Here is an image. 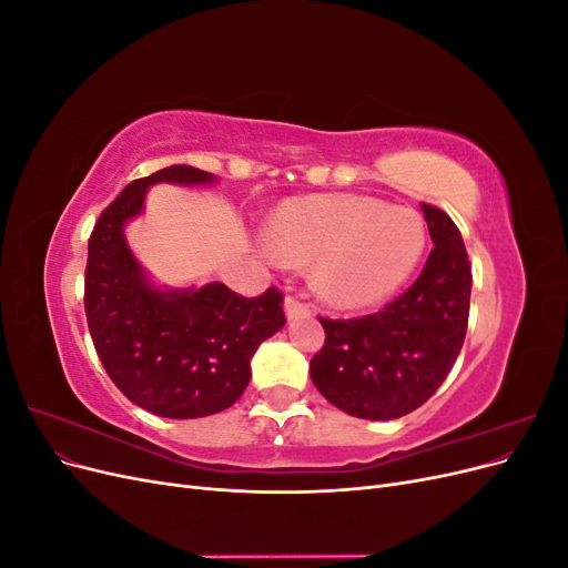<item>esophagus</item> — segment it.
<instances>
[{
    "label": "esophagus",
    "mask_w": 568,
    "mask_h": 568,
    "mask_svg": "<svg viewBox=\"0 0 568 568\" xmlns=\"http://www.w3.org/2000/svg\"><path fill=\"white\" fill-rule=\"evenodd\" d=\"M284 307H286V317L288 320H298V317L311 315V307H307L303 301H298L296 296H286Z\"/></svg>",
    "instance_id": "1"
}]
</instances>
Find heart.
<instances>
[{
    "instance_id": "heart-1",
    "label": "heart",
    "mask_w": 568,
    "mask_h": 568,
    "mask_svg": "<svg viewBox=\"0 0 568 568\" xmlns=\"http://www.w3.org/2000/svg\"><path fill=\"white\" fill-rule=\"evenodd\" d=\"M426 227L417 211L372 196L288 199L267 227V248L288 265H311L317 294L338 307H369L398 291L422 261Z\"/></svg>"
}]
</instances>
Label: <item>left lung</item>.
<instances>
[{
  "label": "left lung",
  "instance_id": "8db88e82",
  "mask_svg": "<svg viewBox=\"0 0 568 568\" xmlns=\"http://www.w3.org/2000/svg\"><path fill=\"white\" fill-rule=\"evenodd\" d=\"M422 211L434 248L417 282L379 313L320 317L326 338L311 359L313 384L359 419H398L424 405L450 374L467 334V248L448 213L432 203Z\"/></svg>",
  "mask_w": 568,
  "mask_h": 568
}]
</instances>
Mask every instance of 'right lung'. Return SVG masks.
<instances>
[{
    "label": "right lung",
    "mask_w": 568,
    "mask_h": 568,
    "mask_svg": "<svg viewBox=\"0 0 568 568\" xmlns=\"http://www.w3.org/2000/svg\"><path fill=\"white\" fill-rule=\"evenodd\" d=\"M213 180L205 170L170 165L130 182L99 215L88 244L84 313L97 355L120 393L159 417L196 419L234 405L251 382L255 348L286 324L280 288L257 298L220 282L159 291L128 248L123 227L140 215L151 184Z\"/></svg>",
    "instance_id": "1"
}]
</instances>
